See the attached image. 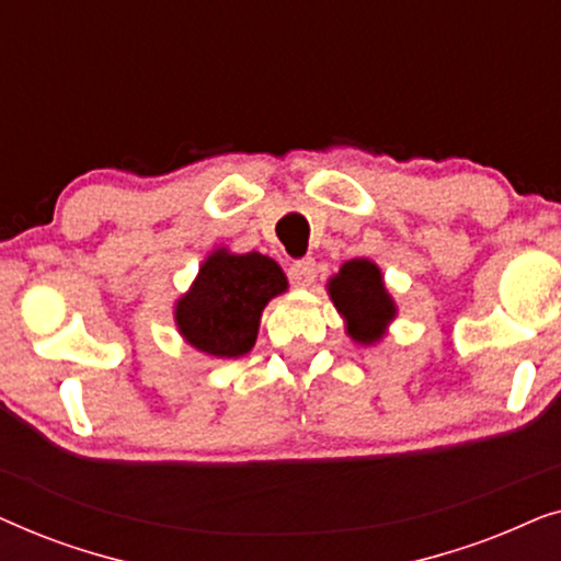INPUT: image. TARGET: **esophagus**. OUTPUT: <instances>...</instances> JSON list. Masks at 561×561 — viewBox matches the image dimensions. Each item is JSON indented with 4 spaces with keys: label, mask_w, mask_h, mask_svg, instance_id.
I'll use <instances>...</instances> for the list:
<instances>
[{
    "label": "esophagus",
    "mask_w": 561,
    "mask_h": 561,
    "mask_svg": "<svg viewBox=\"0 0 561 561\" xmlns=\"http://www.w3.org/2000/svg\"><path fill=\"white\" fill-rule=\"evenodd\" d=\"M288 278L298 288H309L311 283H313V278H317V263H313L311 257L296 260V263L288 267Z\"/></svg>",
    "instance_id": "esophagus-1"
}]
</instances>
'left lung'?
Returning <instances> with one entry per match:
<instances>
[{"label":"left lung","instance_id":"left-lung-1","mask_svg":"<svg viewBox=\"0 0 561 561\" xmlns=\"http://www.w3.org/2000/svg\"><path fill=\"white\" fill-rule=\"evenodd\" d=\"M329 296L344 319L352 340L370 344L380 340L382 329L396 317V306L390 301L378 265L357 257L342 265L340 275L329 280Z\"/></svg>","mask_w":561,"mask_h":561}]
</instances>
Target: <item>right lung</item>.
Segmentation results:
<instances>
[{"instance_id":"1","label":"right lung","mask_w":561,"mask_h":561,"mask_svg":"<svg viewBox=\"0 0 561 561\" xmlns=\"http://www.w3.org/2000/svg\"><path fill=\"white\" fill-rule=\"evenodd\" d=\"M286 286V275L271 257L217 250L202 265L194 288L179 301L175 321L196 350L214 357H240L257 340L265 304Z\"/></svg>"}]
</instances>
